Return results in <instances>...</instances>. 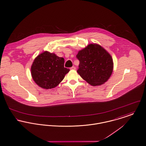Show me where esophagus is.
<instances>
[{
	"label": "esophagus",
	"mask_w": 146,
	"mask_h": 146,
	"mask_svg": "<svg viewBox=\"0 0 146 146\" xmlns=\"http://www.w3.org/2000/svg\"><path fill=\"white\" fill-rule=\"evenodd\" d=\"M70 69H71V70H74L76 69V68H75V66H72L70 68Z\"/></svg>",
	"instance_id": "obj_1"
}]
</instances>
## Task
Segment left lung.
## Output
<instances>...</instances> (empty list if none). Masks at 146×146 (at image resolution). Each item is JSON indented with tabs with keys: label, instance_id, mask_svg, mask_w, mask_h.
Listing matches in <instances>:
<instances>
[{
	"label": "left lung",
	"instance_id": "left-lung-1",
	"mask_svg": "<svg viewBox=\"0 0 146 146\" xmlns=\"http://www.w3.org/2000/svg\"><path fill=\"white\" fill-rule=\"evenodd\" d=\"M76 57L80 61L78 73L92 86L105 83L113 72V58L99 44H89L78 52Z\"/></svg>",
	"mask_w": 146,
	"mask_h": 146
}]
</instances>
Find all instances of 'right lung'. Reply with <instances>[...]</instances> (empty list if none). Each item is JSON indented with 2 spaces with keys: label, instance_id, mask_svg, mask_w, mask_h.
<instances>
[{
  "label": "right lung",
  "instance_id": "1",
  "mask_svg": "<svg viewBox=\"0 0 146 146\" xmlns=\"http://www.w3.org/2000/svg\"><path fill=\"white\" fill-rule=\"evenodd\" d=\"M65 60L54 53L44 51L35 59L31 66V75L40 88L49 89L56 87L64 79L70 69L64 67Z\"/></svg>",
  "mask_w": 146,
  "mask_h": 146
}]
</instances>
